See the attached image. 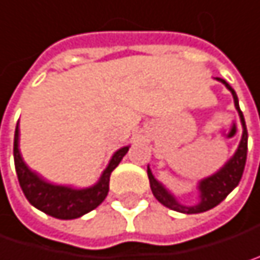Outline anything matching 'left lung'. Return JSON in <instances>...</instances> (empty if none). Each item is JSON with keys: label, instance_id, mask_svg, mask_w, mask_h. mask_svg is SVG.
<instances>
[{"label": "left lung", "instance_id": "obj_1", "mask_svg": "<svg viewBox=\"0 0 260 260\" xmlns=\"http://www.w3.org/2000/svg\"><path fill=\"white\" fill-rule=\"evenodd\" d=\"M216 80L223 83L226 89L232 93L234 98V104L238 111L240 120H241V126H243V135H241V141L238 144L237 152L234 156L224 164L223 167L216 171L214 174L208 176V177L202 178L198 181V192H200V201L193 205H184L176 198L174 193H171L160 181H157L154 176L152 174V170L147 167V176L150 181V189L153 192L154 198L159 201L162 205L178 211V213H184V214H197V213H204L208 211L211 208H214L216 205H219L222 201L238 186L240 180L243 177L244 173V167H246V159H247V128H246V122H244V116L240 110L238 104V96L235 93V90L229 86V83L216 77Z\"/></svg>", "mask_w": 260, "mask_h": 260}]
</instances>
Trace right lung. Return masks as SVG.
I'll use <instances>...</instances> for the list:
<instances>
[{
  "instance_id": "obj_1",
  "label": "right lung",
  "mask_w": 260,
  "mask_h": 260,
  "mask_svg": "<svg viewBox=\"0 0 260 260\" xmlns=\"http://www.w3.org/2000/svg\"><path fill=\"white\" fill-rule=\"evenodd\" d=\"M19 134L20 131H19V122H17L16 131H14L13 156H14V167H16V174L19 178V184L31 205H34L40 211L60 220H71V219L82 217L83 214L95 210L106 200L108 189H110L108 187L110 176L129 150V146H125L119 149L117 152H114L100 180L93 186L76 189L71 186L49 183L44 178L40 177L37 173L31 171L28 165L23 162L20 150H19Z\"/></svg>"
}]
</instances>
